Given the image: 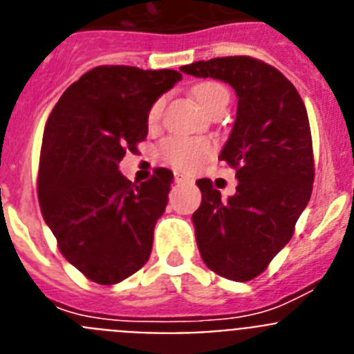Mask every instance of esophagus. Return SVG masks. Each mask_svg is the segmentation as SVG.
<instances>
[{"mask_svg":"<svg viewBox=\"0 0 354 354\" xmlns=\"http://www.w3.org/2000/svg\"><path fill=\"white\" fill-rule=\"evenodd\" d=\"M174 179H175V183H177V184H186V183H189V180H192L189 177H186V175L179 174V171H175Z\"/></svg>","mask_w":354,"mask_h":354,"instance_id":"1","label":"esophagus"}]
</instances>
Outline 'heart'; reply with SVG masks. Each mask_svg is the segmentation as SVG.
Masks as SVG:
<instances>
[{
    "label": "heart",
    "instance_id": "1",
    "mask_svg": "<svg viewBox=\"0 0 354 354\" xmlns=\"http://www.w3.org/2000/svg\"><path fill=\"white\" fill-rule=\"evenodd\" d=\"M193 97L200 104V108L205 109V111H209L218 102H228V92L225 90V86H221L220 83H214V81H204V83L196 84L193 88ZM161 109L162 99H159L150 108L149 117H147L150 126L159 120ZM211 154L212 145L207 140L202 138H170L162 142L161 145L162 159L170 162L171 167L180 168V170H193Z\"/></svg>",
    "mask_w": 354,
    "mask_h": 354
}]
</instances>
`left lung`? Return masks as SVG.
I'll list each match as a JSON object with an SVG mask.
<instances>
[{
	"label": "left lung",
	"mask_w": 354,
	"mask_h": 354,
	"mask_svg": "<svg viewBox=\"0 0 354 354\" xmlns=\"http://www.w3.org/2000/svg\"><path fill=\"white\" fill-rule=\"evenodd\" d=\"M195 77L230 84L236 120L220 159L236 168L237 187L221 198L198 179L202 204L193 214L196 245L214 273L248 282L292 237L312 195L314 158L305 104L282 72L250 56L183 65Z\"/></svg>",
	"instance_id": "obj_1"
}]
</instances>
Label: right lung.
Returning a JSON list of instances; mask_svg holds the SVG:
<instances>
[{
	"instance_id": "right-lung-1",
	"label": "right lung",
	"mask_w": 354,
	"mask_h": 354,
	"mask_svg": "<svg viewBox=\"0 0 354 354\" xmlns=\"http://www.w3.org/2000/svg\"><path fill=\"white\" fill-rule=\"evenodd\" d=\"M183 80L177 71L95 67L72 83L44 129L39 202L60 252L101 286L126 280L147 262L174 174L131 183L118 170L147 136V117Z\"/></svg>"
}]
</instances>
